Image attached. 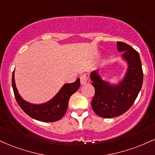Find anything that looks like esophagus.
I'll use <instances>...</instances> for the list:
<instances>
[{"mask_svg":"<svg viewBox=\"0 0 155 155\" xmlns=\"http://www.w3.org/2000/svg\"><path fill=\"white\" fill-rule=\"evenodd\" d=\"M89 79H88V76H87V74H83L80 76V82H81V85L85 84L88 82Z\"/></svg>","mask_w":155,"mask_h":155,"instance_id":"1","label":"esophagus"}]
</instances>
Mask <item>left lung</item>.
Here are the masks:
<instances>
[{"label":"left lung","mask_w":155,"mask_h":155,"mask_svg":"<svg viewBox=\"0 0 155 155\" xmlns=\"http://www.w3.org/2000/svg\"><path fill=\"white\" fill-rule=\"evenodd\" d=\"M117 49L123 51L122 57L128 68L122 81L118 84H110L101 78L97 71L90 74L95 96L91 105L99 117L112 118L125 113L132 106L143 84V70L138 52L124 42H117Z\"/></svg>","instance_id":"8db88e82"}]
</instances>
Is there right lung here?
Listing matches in <instances>:
<instances>
[{"label": "right lung", "mask_w": 155, "mask_h": 155, "mask_svg": "<svg viewBox=\"0 0 155 155\" xmlns=\"http://www.w3.org/2000/svg\"><path fill=\"white\" fill-rule=\"evenodd\" d=\"M80 87V79L75 82L65 84L57 95L47 103L42 104H32L27 102L19 95L16 87L15 71L12 74V87L17 104L28 116L35 120L44 122H53L63 118L67 111L68 101L74 92Z\"/></svg>", "instance_id": "obj_1"}]
</instances>
